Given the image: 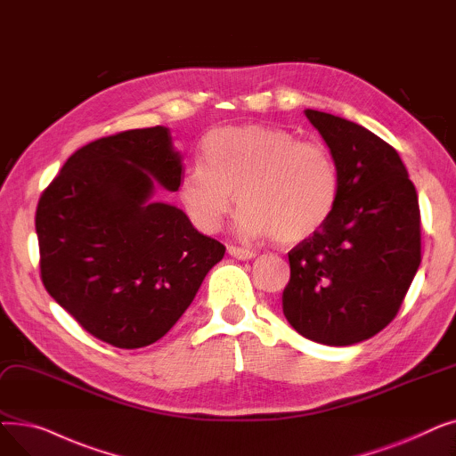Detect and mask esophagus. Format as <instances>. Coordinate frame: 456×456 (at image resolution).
Masks as SVG:
<instances>
[{"label":"esophagus","instance_id":"obj_1","mask_svg":"<svg viewBox=\"0 0 456 456\" xmlns=\"http://www.w3.org/2000/svg\"><path fill=\"white\" fill-rule=\"evenodd\" d=\"M227 251H229L231 256H234V258H238V260H251V258H255V255H256V253H253V251H249V249L236 248V246H229Z\"/></svg>","mask_w":456,"mask_h":456}]
</instances>
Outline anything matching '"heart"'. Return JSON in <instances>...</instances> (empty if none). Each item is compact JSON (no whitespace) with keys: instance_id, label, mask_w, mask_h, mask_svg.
I'll return each instance as SVG.
<instances>
[{"instance_id":"1","label":"heart","mask_w":456,"mask_h":456,"mask_svg":"<svg viewBox=\"0 0 456 456\" xmlns=\"http://www.w3.org/2000/svg\"><path fill=\"white\" fill-rule=\"evenodd\" d=\"M201 160L184 174L179 198L203 232L222 229L238 196L244 207L238 234L292 246L320 232L338 205L340 174L329 150L286 129H216L203 142Z\"/></svg>"}]
</instances>
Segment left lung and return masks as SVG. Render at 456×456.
I'll list each match as a JSON object with an SVG mask.
<instances>
[{"instance_id":"left-lung-1","label":"left lung","mask_w":456,"mask_h":456,"mask_svg":"<svg viewBox=\"0 0 456 456\" xmlns=\"http://www.w3.org/2000/svg\"><path fill=\"white\" fill-rule=\"evenodd\" d=\"M305 116L337 162L340 198L327 225L289 253L282 313L308 340L353 346L395 318L419 268L418 194L390 143L340 116Z\"/></svg>"}]
</instances>
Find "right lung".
<instances>
[{"instance_id": "add662e5", "label": "right lung", "mask_w": 456, "mask_h": 456, "mask_svg": "<svg viewBox=\"0 0 456 456\" xmlns=\"http://www.w3.org/2000/svg\"><path fill=\"white\" fill-rule=\"evenodd\" d=\"M181 175L170 129H133L77 150L38 201L45 290L114 347L160 340L225 255L181 208L153 198L157 184L177 191Z\"/></svg>"}]
</instances>
